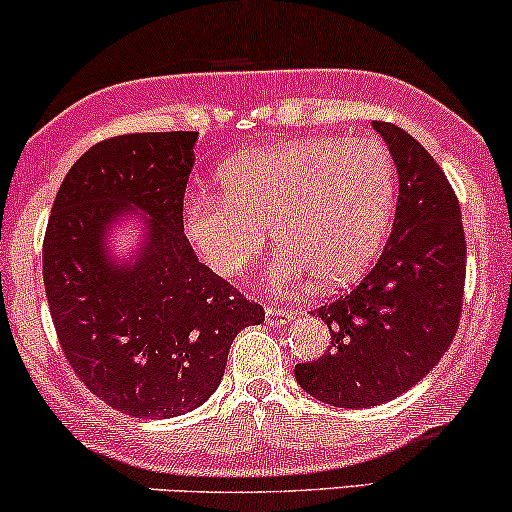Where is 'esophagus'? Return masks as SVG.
I'll return each mask as SVG.
<instances>
[{"label": "esophagus", "instance_id": "34e87169", "mask_svg": "<svg viewBox=\"0 0 512 512\" xmlns=\"http://www.w3.org/2000/svg\"><path fill=\"white\" fill-rule=\"evenodd\" d=\"M295 309H285V307H275V304H268L266 307V319L268 324L273 326H280V324H287L292 317H295Z\"/></svg>", "mask_w": 512, "mask_h": 512}]
</instances>
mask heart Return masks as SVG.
Listing matches in <instances>:
<instances>
[{
    "label": "heart",
    "mask_w": 512,
    "mask_h": 512,
    "mask_svg": "<svg viewBox=\"0 0 512 512\" xmlns=\"http://www.w3.org/2000/svg\"><path fill=\"white\" fill-rule=\"evenodd\" d=\"M217 188L220 195L195 193L183 208V232L217 275L244 273L273 229L283 246L275 287L307 275L319 287H341L380 251L396 164L372 137H309L229 159Z\"/></svg>",
    "instance_id": "b5f03b06"
}]
</instances>
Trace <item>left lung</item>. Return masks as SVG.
<instances>
[{
	"mask_svg": "<svg viewBox=\"0 0 512 512\" xmlns=\"http://www.w3.org/2000/svg\"><path fill=\"white\" fill-rule=\"evenodd\" d=\"M399 171L392 234L348 295L321 304L331 350L295 367L304 392L341 409L392 401L438 365L462 317L467 241L455 188L428 149L375 120Z\"/></svg>",
	"mask_w": 512,
	"mask_h": 512,
	"instance_id": "obj_1",
	"label": "left lung"
}]
</instances>
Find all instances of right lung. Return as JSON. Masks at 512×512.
Returning a JSON list of instances; mask_svg holds the SVG:
<instances>
[{
    "mask_svg": "<svg viewBox=\"0 0 512 512\" xmlns=\"http://www.w3.org/2000/svg\"><path fill=\"white\" fill-rule=\"evenodd\" d=\"M195 132H132L96 142L55 195L43 283L57 341L91 394L135 418H174L220 387L229 346L266 319L258 302L198 261L183 234ZM145 209L150 244L125 272L102 232Z\"/></svg>",
    "mask_w": 512,
    "mask_h": 512,
    "instance_id": "1",
    "label": "right lung"
}]
</instances>
